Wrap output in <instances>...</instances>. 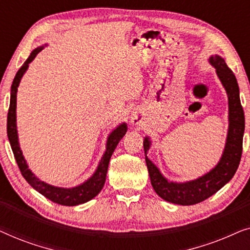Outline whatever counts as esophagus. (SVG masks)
I'll use <instances>...</instances> for the list:
<instances>
[{
  "mask_svg": "<svg viewBox=\"0 0 250 250\" xmlns=\"http://www.w3.org/2000/svg\"><path fill=\"white\" fill-rule=\"evenodd\" d=\"M142 122V114L140 112L138 109H134L131 114V123L132 125H140Z\"/></svg>",
  "mask_w": 250,
  "mask_h": 250,
  "instance_id": "1",
  "label": "esophagus"
}]
</instances>
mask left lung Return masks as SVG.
<instances>
[{
	"label": "left lung",
	"instance_id": "1",
	"mask_svg": "<svg viewBox=\"0 0 250 250\" xmlns=\"http://www.w3.org/2000/svg\"><path fill=\"white\" fill-rule=\"evenodd\" d=\"M209 63L216 69L228 95L229 104V127L227 141L218 163L204 175L187 182H173L166 179L158 167L148 158L151 141L149 136L143 140V148L146 153V163L151 181V186L162 199L168 203L190 206L201 203L216 193L223 188L237 172L242 153V139L245 132V115L241 107L240 94L237 78L232 70L227 66L223 58L218 54L210 56Z\"/></svg>",
	"mask_w": 250,
	"mask_h": 250
}]
</instances>
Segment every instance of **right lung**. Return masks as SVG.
Segmentation results:
<instances>
[{
    "label": "right lung",
    "mask_w": 250,
    "mask_h": 250,
    "mask_svg": "<svg viewBox=\"0 0 250 250\" xmlns=\"http://www.w3.org/2000/svg\"><path fill=\"white\" fill-rule=\"evenodd\" d=\"M44 46H46V44L33 50L32 53L29 54V57L27 58V60L23 62L21 68L18 70V73L16 74L15 80H13L11 85L6 131H8V138L10 145H11L13 155H15L16 162L18 164L20 172H21L22 176L25 177L27 182L37 192L43 194L44 197L51 201H53V203L63 205V206H77V205L87 203V201L93 199L102 190L105 182V176H107L109 162H110V158L115 151L116 146H117L119 141L126 134V132H127V125H126V123H122V124H119L117 127L109 133L107 143H105V150L101 157V160L99 162L97 169L92 174V176L88 177L83 183L78 184L76 187L61 188L51 186V184L44 182V181H41L28 168V164H27L25 157L22 155L21 149H20L18 129H17V92H18L20 81H21L22 76L25 75L27 69H28L29 63L35 59L37 54L44 49Z\"/></svg>",
    "instance_id": "obj_1"
}]
</instances>
